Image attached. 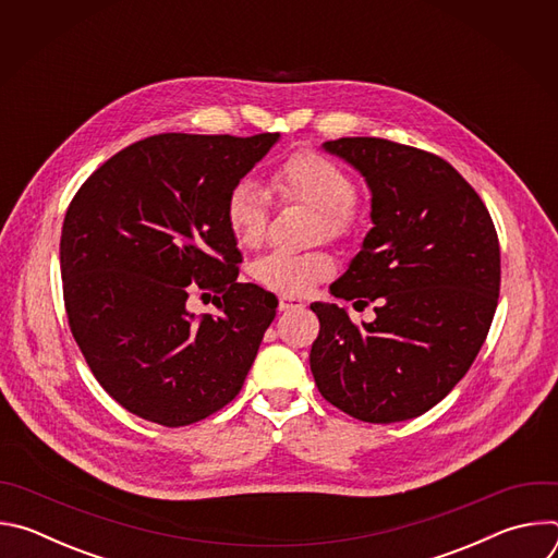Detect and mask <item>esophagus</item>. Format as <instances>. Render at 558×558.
I'll return each mask as SVG.
<instances>
[{"label":"esophagus","instance_id":"34e87169","mask_svg":"<svg viewBox=\"0 0 558 558\" xmlns=\"http://www.w3.org/2000/svg\"><path fill=\"white\" fill-rule=\"evenodd\" d=\"M304 306V300L302 298H295V295H280L278 298V308L280 311H291V308H302Z\"/></svg>","mask_w":558,"mask_h":558}]
</instances>
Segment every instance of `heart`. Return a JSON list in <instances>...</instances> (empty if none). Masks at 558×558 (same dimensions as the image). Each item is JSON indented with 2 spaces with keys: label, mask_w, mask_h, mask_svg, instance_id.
Returning <instances> with one entry per match:
<instances>
[{
  "label": "heart",
  "mask_w": 558,
  "mask_h": 558,
  "mask_svg": "<svg viewBox=\"0 0 558 558\" xmlns=\"http://www.w3.org/2000/svg\"><path fill=\"white\" fill-rule=\"evenodd\" d=\"M274 187L284 201H300L320 211V233L329 238H344L357 225L355 183L329 156L311 149L291 154L276 168ZM225 220L238 245H260L269 222L267 192L250 179L235 183L227 196ZM333 267L336 263L327 252H271L252 265V276L271 291L300 295L329 278Z\"/></svg>",
  "instance_id": "1"
}]
</instances>
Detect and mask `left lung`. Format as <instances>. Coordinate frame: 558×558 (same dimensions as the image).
Instances as JSON below:
<instances>
[{"label": "left lung", "instance_id": "left-lung-1", "mask_svg": "<svg viewBox=\"0 0 558 558\" xmlns=\"http://www.w3.org/2000/svg\"><path fill=\"white\" fill-rule=\"evenodd\" d=\"M323 149L364 177L373 222L329 291L377 306L373 323L353 325L344 306L313 302L320 336L311 373L351 417L407 422L444 400L488 336L501 282L497 231L482 198L435 154L373 136Z\"/></svg>", "mask_w": 558, "mask_h": 558}]
</instances>
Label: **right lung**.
<instances>
[{
	"label": "right lung",
	"instance_id": "right-lung-1",
	"mask_svg": "<svg viewBox=\"0 0 558 558\" xmlns=\"http://www.w3.org/2000/svg\"><path fill=\"white\" fill-rule=\"evenodd\" d=\"M278 141V132L149 136L72 198L59 245L70 331L132 415L179 428L243 388L278 298L238 282L243 256L225 205ZM196 286L221 293L216 314L186 308Z\"/></svg>",
	"mask_w": 558,
	"mask_h": 558
}]
</instances>
